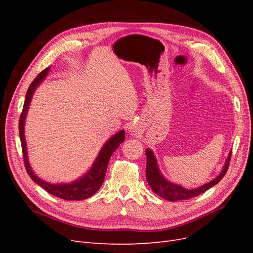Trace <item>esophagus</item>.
<instances>
[{
	"instance_id": "34e87169",
	"label": "esophagus",
	"mask_w": 253,
	"mask_h": 253,
	"mask_svg": "<svg viewBox=\"0 0 253 253\" xmlns=\"http://www.w3.org/2000/svg\"><path fill=\"white\" fill-rule=\"evenodd\" d=\"M140 131V128L138 127V126H134L133 127V131L132 132H134V133H137V132H139Z\"/></svg>"
}]
</instances>
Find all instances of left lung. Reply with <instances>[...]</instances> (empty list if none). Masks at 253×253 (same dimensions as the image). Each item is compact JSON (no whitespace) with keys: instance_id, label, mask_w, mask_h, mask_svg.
<instances>
[{"instance_id":"1","label":"left lung","mask_w":253,"mask_h":253,"mask_svg":"<svg viewBox=\"0 0 253 253\" xmlns=\"http://www.w3.org/2000/svg\"><path fill=\"white\" fill-rule=\"evenodd\" d=\"M145 155H147V170H145V175H147V180L150 185L153 192L159 195L160 197L165 198V200L169 202H176V201H182V200H189V198L195 197L200 195L207 190H209L224 177L228 167L229 162H230L231 152H229L228 157L226 159V163L221 169L219 175H217L215 178L211 181L205 183V185L195 188V189H186L179 185L168 180L163 173L160 172L159 167L157 164V159L154 155V153L151 149L145 150Z\"/></svg>"}]
</instances>
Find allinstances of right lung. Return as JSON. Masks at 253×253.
Returning <instances> with one entry per match:
<instances>
[{
    "mask_svg": "<svg viewBox=\"0 0 253 253\" xmlns=\"http://www.w3.org/2000/svg\"><path fill=\"white\" fill-rule=\"evenodd\" d=\"M49 70H50L49 67L45 68L44 71H42L39 75L37 76L36 79L29 85L26 93L24 105H23V111L20 117L19 134H20V139L22 144L23 157H24L25 169L28 175L30 176V178H32L36 183H38L40 187H42L44 190H46L49 194L55 195L59 198H62V200H65V201L86 200V198L94 195L102 186L110 158L113 153L115 152V150H116L122 142H124L126 138V132L125 129H121V131H119L118 133L113 135L111 138H109V140L102 145L100 152H99V154L97 155L94 164L89 168V170L78 179L68 183L67 182L51 183L41 179L39 176L34 172L28 162L27 143L25 139V135H24V128H25V120L27 116V112L29 110V105H30V102H32V98L35 94V90L45 80V78L47 77Z\"/></svg>",
    "mask_w": 253,
    "mask_h": 253,
    "instance_id": "obj_1",
    "label": "right lung"
}]
</instances>
